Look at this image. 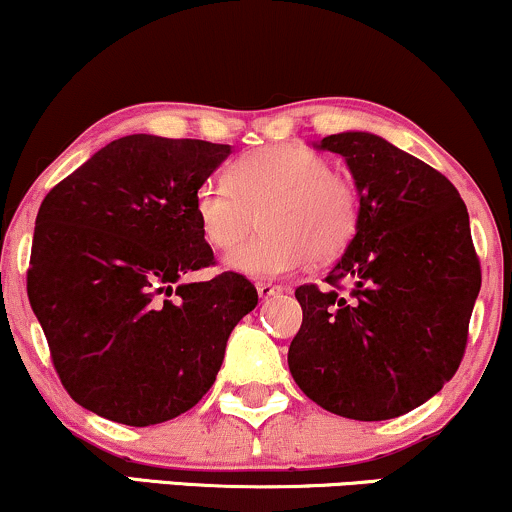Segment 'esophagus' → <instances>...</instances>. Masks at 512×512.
Returning <instances> with one entry per match:
<instances>
[{"mask_svg":"<svg viewBox=\"0 0 512 512\" xmlns=\"http://www.w3.org/2000/svg\"><path fill=\"white\" fill-rule=\"evenodd\" d=\"M281 291H284L281 286L267 284V281H260V284H257V296L264 298V301H267V298H272V296H279Z\"/></svg>","mask_w":512,"mask_h":512,"instance_id":"1","label":"esophagus"}]
</instances>
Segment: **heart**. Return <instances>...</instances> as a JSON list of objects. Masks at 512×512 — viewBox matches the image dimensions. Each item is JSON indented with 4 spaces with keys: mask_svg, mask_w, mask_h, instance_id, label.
<instances>
[{
    "mask_svg": "<svg viewBox=\"0 0 512 512\" xmlns=\"http://www.w3.org/2000/svg\"><path fill=\"white\" fill-rule=\"evenodd\" d=\"M361 211L356 180L298 144L252 149L228 166L226 180L209 178L192 192V216L214 250H230L261 214V236L226 255L228 269L252 279L337 260L354 243Z\"/></svg>",
    "mask_w": 512,
    "mask_h": 512,
    "instance_id": "heart-1",
    "label": "heart"
}]
</instances>
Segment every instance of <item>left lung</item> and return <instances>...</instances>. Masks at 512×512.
<instances>
[{
  "label": "left lung",
  "instance_id": "8db88e82",
  "mask_svg": "<svg viewBox=\"0 0 512 512\" xmlns=\"http://www.w3.org/2000/svg\"><path fill=\"white\" fill-rule=\"evenodd\" d=\"M320 149L349 163L361 226L327 286L296 289L303 325L289 368L332 414L395 419L440 392L462 363L481 289L469 214L443 173L375 134H330Z\"/></svg>",
  "mask_w": 512,
  "mask_h": 512
}]
</instances>
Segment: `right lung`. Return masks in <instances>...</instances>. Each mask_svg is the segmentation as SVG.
I'll list each match as a JSON object with an SVG mask.
<instances>
[{
	"mask_svg": "<svg viewBox=\"0 0 512 512\" xmlns=\"http://www.w3.org/2000/svg\"><path fill=\"white\" fill-rule=\"evenodd\" d=\"M228 144L129 134L45 195L26 274L52 366L76 404L127 426L185 414L209 392L233 327L257 305L214 267L192 192Z\"/></svg>",
	"mask_w": 512,
	"mask_h": 512,
	"instance_id": "right-lung-1",
	"label": "right lung"
}]
</instances>
